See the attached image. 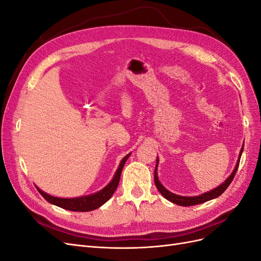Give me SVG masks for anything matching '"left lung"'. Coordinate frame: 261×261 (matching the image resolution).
Instances as JSON below:
<instances>
[{
    "mask_svg": "<svg viewBox=\"0 0 261 261\" xmlns=\"http://www.w3.org/2000/svg\"><path fill=\"white\" fill-rule=\"evenodd\" d=\"M243 149H244V145L241 149L238 162H236V165H235L233 172L231 173V175L228 176L222 184L219 185L216 188L211 189V191H209L207 193H203V194L198 195V196L186 197V196H179V195H176V194H173L170 191H168V189L161 184V181L159 180V178H158V164H159V158H158V156H156V164H155V169H154V184L158 188V191L161 193V195L164 197L165 199H168L169 201L175 203V204H178V206H183V207L195 206V204H199V203H202V202H206L208 200L215 199V198H217V197H219L220 195H222L224 193L225 189L228 187V185H230L231 181L233 180V178L236 174V171H238V168H239L241 155L243 153Z\"/></svg>",
    "mask_w": 261,
    "mask_h": 261,
    "instance_id": "obj_1",
    "label": "left lung"
}]
</instances>
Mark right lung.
Wrapping results in <instances>:
<instances>
[{
	"label": "right lung",
	"instance_id": "add662e5",
	"mask_svg": "<svg viewBox=\"0 0 261 261\" xmlns=\"http://www.w3.org/2000/svg\"><path fill=\"white\" fill-rule=\"evenodd\" d=\"M129 155L130 153L126 154L123 158L111 181H110L106 187L102 188L101 191L94 194L82 196V197H75V198H60V197H54L44 193L40 188L37 187V189L46 201H49L50 203L55 204V206L61 207L63 209L70 210V211H81V212L92 211L94 209L101 207L102 204L106 203L110 198H111L112 195L116 191L118 183H120V177H121L123 167L126 160L129 158Z\"/></svg>",
	"mask_w": 261,
	"mask_h": 261
}]
</instances>
